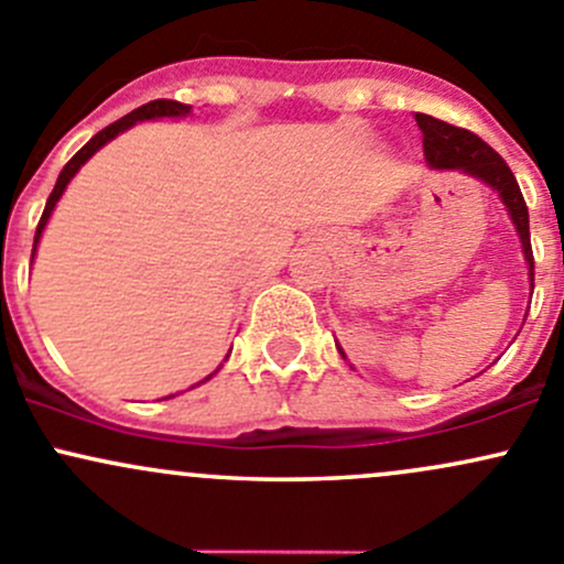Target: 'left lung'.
Segmentation results:
<instances>
[{
    "instance_id": "obj_1",
    "label": "left lung",
    "mask_w": 564,
    "mask_h": 564,
    "mask_svg": "<svg viewBox=\"0 0 564 564\" xmlns=\"http://www.w3.org/2000/svg\"><path fill=\"white\" fill-rule=\"evenodd\" d=\"M416 126L422 129V148H425V159L430 166L463 169V172L484 180V183L492 185L500 193L502 204L511 212V220L517 226L519 239H522L524 258L530 263V282H535V258H532L530 245V215H527L524 196L519 191V183L511 169H508V163L481 137H476L474 131L459 129V126H452L446 120L422 112H416Z\"/></svg>"
}]
</instances>
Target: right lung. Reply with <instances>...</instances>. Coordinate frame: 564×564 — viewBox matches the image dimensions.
<instances>
[{
	"label": "right lung",
	"instance_id": "right-lung-1",
	"mask_svg": "<svg viewBox=\"0 0 564 564\" xmlns=\"http://www.w3.org/2000/svg\"><path fill=\"white\" fill-rule=\"evenodd\" d=\"M187 112H191V107H187V105H180V101H172V99H155V101H150V105L137 107L134 112L123 115V118L115 120V123L107 126V129H101L99 134H96L94 139H90L88 144H83V148L77 150L75 155H72L69 163H66V166L62 169V174H58V180H56V187H53V193H51V196H47L45 212H42V217H40V223H37V234H34V250H37V241H40V236H42V228H45L47 217H51L53 207H56V202H58V198H62L64 187L69 185V180L75 177L77 169H80L83 163H86V161L90 159V155H94L96 150L101 148V144H107V142H110V139L118 137L120 131H126V129H129V126H134L137 120H153V118H183V115H187ZM207 379H209V377H207Z\"/></svg>",
	"mask_w": 564,
	"mask_h": 564
}]
</instances>
